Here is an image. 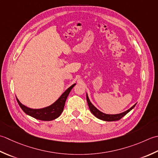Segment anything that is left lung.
<instances>
[{
    "label": "left lung",
    "mask_w": 158,
    "mask_h": 158,
    "mask_svg": "<svg viewBox=\"0 0 158 158\" xmlns=\"http://www.w3.org/2000/svg\"><path fill=\"white\" fill-rule=\"evenodd\" d=\"M86 100H87V103L89 105V108L90 109V111L92 112V114L95 116V117H97L99 119L106 121H118L121 119L122 117H123L124 116L127 114L129 112L132 110V109L135 107L136 104H134L132 107H131L130 109H128L127 110L123 112H121L120 114H105L104 112L99 111L98 108H96L92 104L91 101L89 100V98L88 97L87 93H86Z\"/></svg>",
    "instance_id": "obj_1"
}]
</instances>
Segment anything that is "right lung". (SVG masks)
<instances>
[{
	"label": "right lung",
	"instance_id": "right-lung-1",
	"mask_svg": "<svg viewBox=\"0 0 158 158\" xmlns=\"http://www.w3.org/2000/svg\"><path fill=\"white\" fill-rule=\"evenodd\" d=\"M76 85V84H73L67 89L66 91L64 92L60 97L57 99V100L53 103L52 105H50L48 107L40 108V109H33L28 108L20 103V102L17 99V101L19 106H20L22 110H23L26 114L31 116L36 119H39L41 121H52L55 118H58L62 113L63 111L64 106H65V101L67 98V96L69 95L71 90Z\"/></svg>",
	"mask_w": 158,
	"mask_h": 158
}]
</instances>
